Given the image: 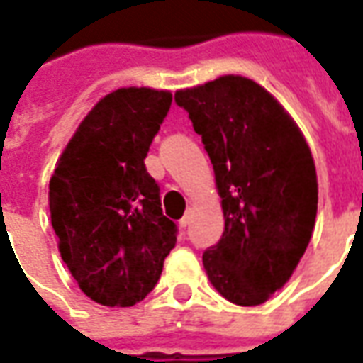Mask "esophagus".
I'll use <instances>...</instances> for the list:
<instances>
[{"instance_id": "1", "label": "esophagus", "mask_w": 363, "mask_h": 363, "mask_svg": "<svg viewBox=\"0 0 363 363\" xmlns=\"http://www.w3.org/2000/svg\"><path fill=\"white\" fill-rule=\"evenodd\" d=\"M190 216H192V210H186V213H184V216H182V220L179 221V223H181V228H182V229H186V228H189V223H190Z\"/></svg>"}]
</instances>
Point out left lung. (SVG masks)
<instances>
[{
    "instance_id": "1",
    "label": "left lung",
    "mask_w": 363,
    "mask_h": 363,
    "mask_svg": "<svg viewBox=\"0 0 363 363\" xmlns=\"http://www.w3.org/2000/svg\"><path fill=\"white\" fill-rule=\"evenodd\" d=\"M202 135L225 229L202 255L212 286L252 307L289 280L317 218V171L294 118L264 87L241 75L174 93Z\"/></svg>"
}]
</instances>
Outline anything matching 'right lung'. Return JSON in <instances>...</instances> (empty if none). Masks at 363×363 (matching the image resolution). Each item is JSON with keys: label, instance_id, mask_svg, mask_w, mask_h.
Segmentation results:
<instances>
[{"label": "right lung", "instance_id": "obj_1", "mask_svg": "<svg viewBox=\"0 0 363 363\" xmlns=\"http://www.w3.org/2000/svg\"><path fill=\"white\" fill-rule=\"evenodd\" d=\"M169 91L122 87L82 120L50 179V218L67 270L87 297L132 307L155 288L177 225L143 159L171 108Z\"/></svg>", "mask_w": 363, "mask_h": 363}]
</instances>
